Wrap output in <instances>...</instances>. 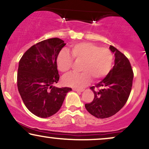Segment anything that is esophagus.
Returning <instances> with one entry per match:
<instances>
[{
	"label": "esophagus",
	"mask_w": 149,
	"mask_h": 149,
	"mask_svg": "<svg viewBox=\"0 0 149 149\" xmlns=\"http://www.w3.org/2000/svg\"><path fill=\"white\" fill-rule=\"evenodd\" d=\"M73 91L76 92H82L83 91V90H79V89H76V88H73Z\"/></svg>",
	"instance_id": "esophagus-1"
}]
</instances>
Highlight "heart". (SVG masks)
I'll return each mask as SVG.
<instances>
[{"mask_svg": "<svg viewBox=\"0 0 149 149\" xmlns=\"http://www.w3.org/2000/svg\"><path fill=\"white\" fill-rule=\"evenodd\" d=\"M71 54L76 62H82L80 73H69L63 78L65 85L77 89L88 84L91 77L95 80L103 78L110 72L113 66V55L106 47H100L91 42H79L72 46ZM56 63L58 69L66 73L71 69L73 59L67 51L61 50L58 54Z\"/></svg>", "mask_w": 149, "mask_h": 149, "instance_id": "heart-1", "label": "heart"}]
</instances>
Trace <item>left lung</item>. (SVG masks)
Wrapping results in <instances>:
<instances>
[{"mask_svg":"<svg viewBox=\"0 0 149 149\" xmlns=\"http://www.w3.org/2000/svg\"><path fill=\"white\" fill-rule=\"evenodd\" d=\"M109 49L115 56L113 67L95 87L90 88L95 97L91 103L85 105L87 111L97 118H107L118 112L127 102L132 86L134 76L128 59L113 46Z\"/></svg>","mask_w":149,"mask_h":149,"instance_id":"left-lung-1","label":"left lung"}]
</instances>
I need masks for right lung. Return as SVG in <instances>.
<instances>
[{
    "label": "right lung",
    "instance_id": "add662e5",
    "mask_svg": "<svg viewBox=\"0 0 149 149\" xmlns=\"http://www.w3.org/2000/svg\"><path fill=\"white\" fill-rule=\"evenodd\" d=\"M66 45L58 38L31 47L19 62L17 88L26 107L40 118H48L60 109L70 88H56L59 80L56 59Z\"/></svg>",
    "mask_w": 149,
    "mask_h": 149
}]
</instances>
